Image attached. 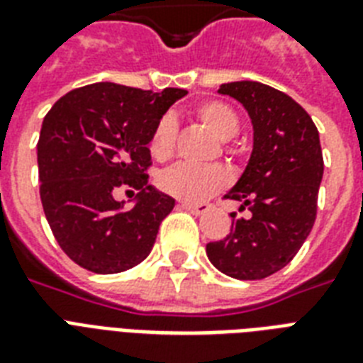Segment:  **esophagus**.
<instances>
[{"label": "esophagus", "instance_id": "obj_1", "mask_svg": "<svg viewBox=\"0 0 363 363\" xmlns=\"http://www.w3.org/2000/svg\"><path fill=\"white\" fill-rule=\"evenodd\" d=\"M181 209L190 211L192 215H203L205 211L209 209L207 203H188V201H181Z\"/></svg>", "mask_w": 363, "mask_h": 363}]
</instances>
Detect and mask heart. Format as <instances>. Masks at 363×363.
Here are the masks:
<instances>
[{
  "label": "heart",
  "instance_id": "heart-1",
  "mask_svg": "<svg viewBox=\"0 0 363 363\" xmlns=\"http://www.w3.org/2000/svg\"><path fill=\"white\" fill-rule=\"evenodd\" d=\"M196 116L203 122L220 141L232 139L239 131V118L235 111L224 101L209 99L196 107ZM177 128L171 116H162L154 125L152 135L148 141V150L154 160L165 162L171 158L175 148ZM230 177L222 165H188L177 164L165 169L158 179L160 188L171 194L173 198L182 201H201L211 198L213 194L220 192L226 186Z\"/></svg>",
  "mask_w": 363,
  "mask_h": 363
}]
</instances>
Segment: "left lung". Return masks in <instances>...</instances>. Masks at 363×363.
<instances>
[{
	"label": "left lung",
	"mask_w": 363,
	"mask_h": 363,
	"mask_svg": "<svg viewBox=\"0 0 363 363\" xmlns=\"http://www.w3.org/2000/svg\"><path fill=\"white\" fill-rule=\"evenodd\" d=\"M218 94L238 99L252 122V152L226 196L250 216L232 213V232L209 242L207 256L224 275L258 281L290 264L313 230L324 173L320 137L307 111L281 90L238 81Z\"/></svg>",
	"instance_id": "8db88e82"
}]
</instances>
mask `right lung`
<instances>
[{
	"mask_svg": "<svg viewBox=\"0 0 363 363\" xmlns=\"http://www.w3.org/2000/svg\"><path fill=\"white\" fill-rule=\"evenodd\" d=\"M186 94L96 82L67 92L47 113L37 143L41 203L54 238L75 264L111 275L150 254L175 199L148 184V141ZM118 187L136 196L131 208L114 199Z\"/></svg>",
	"mask_w": 363,
	"mask_h": 363,
	"instance_id": "obj_1",
	"label": "right lung"
}]
</instances>
